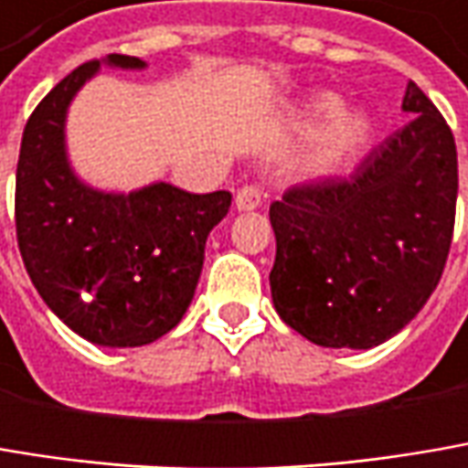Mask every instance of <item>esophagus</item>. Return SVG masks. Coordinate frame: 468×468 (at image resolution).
<instances>
[{"mask_svg":"<svg viewBox=\"0 0 468 468\" xmlns=\"http://www.w3.org/2000/svg\"><path fill=\"white\" fill-rule=\"evenodd\" d=\"M234 205H237V210H239V213H248V210L261 207V188L252 184L242 186V188L237 191V197H234Z\"/></svg>","mask_w":468,"mask_h":468,"instance_id":"esophagus-1","label":"esophagus"}]
</instances>
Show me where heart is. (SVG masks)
<instances>
[{
  "label": "heart",
  "mask_w": 468,
  "mask_h": 468,
  "mask_svg": "<svg viewBox=\"0 0 468 468\" xmlns=\"http://www.w3.org/2000/svg\"><path fill=\"white\" fill-rule=\"evenodd\" d=\"M341 98L333 95V92H322L317 95L312 103H309V122H324V119H333L341 112ZM373 133V122L367 114L362 112H346L333 122V127L327 130V135L322 138V144L317 151L309 156L306 162V170L312 176H327V173H335L351 154L362 149L367 144Z\"/></svg>",
  "instance_id": "obj_1"
}]
</instances>
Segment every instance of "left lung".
<instances>
[{
  "label": "left lung",
  "mask_w": 468,
  "mask_h": 468,
  "mask_svg": "<svg viewBox=\"0 0 468 468\" xmlns=\"http://www.w3.org/2000/svg\"><path fill=\"white\" fill-rule=\"evenodd\" d=\"M410 122L344 181L290 188L269 218L274 309L324 349H373L423 309L451 252L458 156L451 127L410 82Z\"/></svg>",
  "instance_id": "obj_1"
}]
</instances>
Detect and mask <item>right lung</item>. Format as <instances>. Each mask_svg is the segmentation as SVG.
I'll use <instances>...</instances> for the list:
<instances>
[{
    "instance_id": "1",
    "label": "right lung",
    "mask_w": 468,
    "mask_h": 468,
    "mask_svg": "<svg viewBox=\"0 0 468 468\" xmlns=\"http://www.w3.org/2000/svg\"><path fill=\"white\" fill-rule=\"evenodd\" d=\"M101 66L144 71L146 60H90L34 109L17 156V248L37 292L66 327L95 346L133 349L184 319L207 234L229 213L231 194H191L165 181L103 191L82 181L69 159L66 117Z\"/></svg>"
}]
</instances>
